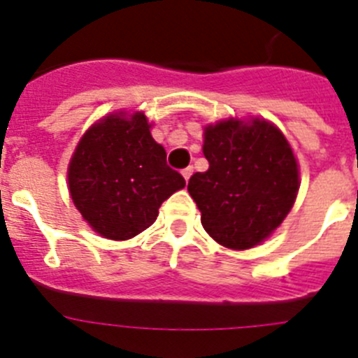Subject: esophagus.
Instances as JSON below:
<instances>
[{"instance_id": "obj_1", "label": "esophagus", "mask_w": 358, "mask_h": 358, "mask_svg": "<svg viewBox=\"0 0 358 358\" xmlns=\"http://www.w3.org/2000/svg\"><path fill=\"white\" fill-rule=\"evenodd\" d=\"M181 173H182V177H185L186 181H188L189 177H192V173H194V166H186V169L182 170Z\"/></svg>"}]
</instances>
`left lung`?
<instances>
[{"label": "left lung", "instance_id": "8db88e82", "mask_svg": "<svg viewBox=\"0 0 358 358\" xmlns=\"http://www.w3.org/2000/svg\"><path fill=\"white\" fill-rule=\"evenodd\" d=\"M202 152L210 169L188 181L202 226L224 248H255L296 201L299 176L289 141L264 120H226L206 127Z\"/></svg>", "mask_w": 358, "mask_h": 358}]
</instances>
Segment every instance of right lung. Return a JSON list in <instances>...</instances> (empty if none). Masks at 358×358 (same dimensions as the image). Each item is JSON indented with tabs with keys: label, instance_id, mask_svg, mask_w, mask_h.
Segmentation results:
<instances>
[{
	"label": "right lung",
	"instance_id": "right-lung-1",
	"mask_svg": "<svg viewBox=\"0 0 358 358\" xmlns=\"http://www.w3.org/2000/svg\"><path fill=\"white\" fill-rule=\"evenodd\" d=\"M69 194L84 220L110 240H127L154 224L185 177L166 164L143 113L107 116L78 143L68 170Z\"/></svg>",
	"mask_w": 358,
	"mask_h": 358
}]
</instances>
